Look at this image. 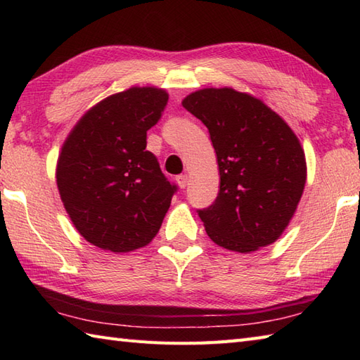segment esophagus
Returning <instances> with one entry per match:
<instances>
[{
  "mask_svg": "<svg viewBox=\"0 0 360 360\" xmlns=\"http://www.w3.org/2000/svg\"><path fill=\"white\" fill-rule=\"evenodd\" d=\"M176 182H178L179 188H186L188 184V176L187 174H179L176 176Z\"/></svg>",
  "mask_w": 360,
  "mask_h": 360,
  "instance_id": "1",
  "label": "esophagus"
}]
</instances>
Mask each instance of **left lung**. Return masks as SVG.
Returning a JSON list of instances; mask_svg holds the SVG:
<instances>
[{"instance_id":"8db88e82","label":"left lung","mask_w":360,"mask_h":360,"mask_svg":"<svg viewBox=\"0 0 360 360\" xmlns=\"http://www.w3.org/2000/svg\"><path fill=\"white\" fill-rule=\"evenodd\" d=\"M182 106L207 127L217 153L219 192L198 210L209 238L240 254L277 241L307 182L295 133L262 98L233 88L195 91Z\"/></svg>"}]
</instances>
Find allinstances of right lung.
Wrapping results in <instances>:
<instances>
[{
  "label": "right lung",
  "instance_id": "add662e5",
  "mask_svg": "<svg viewBox=\"0 0 360 360\" xmlns=\"http://www.w3.org/2000/svg\"><path fill=\"white\" fill-rule=\"evenodd\" d=\"M167 91L131 86L89 108L63 142L56 179L74 227L88 243L124 254L155 238L176 186L147 151Z\"/></svg>",
  "mask_w": 360,
  "mask_h": 360
}]
</instances>
